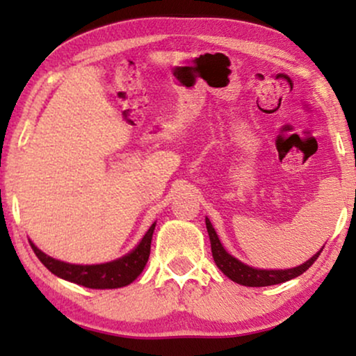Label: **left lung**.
Returning a JSON list of instances; mask_svg holds the SVG:
<instances>
[{"mask_svg":"<svg viewBox=\"0 0 356 356\" xmlns=\"http://www.w3.org/2000/svg\"><path fill=\"white\" fill-rule=\"evenodd\" d=\"M206 227L209 238H211V248H212V257L216 261L218 269H220L223 274H225L228 279H232L236 284L245 285V286H267V285H277L282 284V282L291 280L295 277H298L309 269L311 266L314 264V261L318 259L321 251L316 252V254L311 257L309 261H306L305 264L298 267H293V269L286 270H264V269H254V267H250L243 264L241 261H238L236 257L223 250L220 240H218L216 230H213L212 223L209 218H206Z\"/></svg>","mask_w":356,"mask_h":356,"instance_id":"obj_1","label":"left lung"}]
</instances>
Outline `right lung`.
I'll return each mask as SVG.
<instances>
[{
  "instance_id": "obj_1",
  "label": "right lung",
  "mask_w": 356,
  "mask_h": 356,
  "mask_svg": "<svg viewBox=\"0 0 356 356\" xmlns=\"http://www.w3.org/2000/svg\"><path fill=\"white\" fill-rule=\"evenodd\" d=\"M155 223L149 228L143 240L134 248L129 254H126L113 262L97 266H76L67 264V262L53 259L47 256L31 241V246L35 256L40 259L43 266L47 267L51 274L61 279L70 280L72 284L87 286V289H120V286L129 285L131 282L138 279V275L147 264L150 254V241H152Z\"/></svg>"
}]
</instances>
